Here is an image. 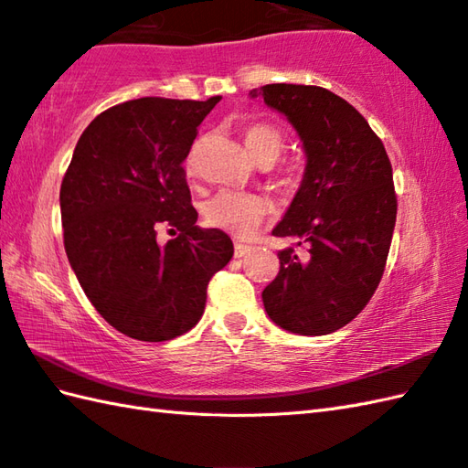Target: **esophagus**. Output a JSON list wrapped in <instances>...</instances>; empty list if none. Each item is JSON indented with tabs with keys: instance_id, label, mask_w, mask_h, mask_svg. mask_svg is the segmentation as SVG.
Returning <instances> with one entry per match:
<instances>
[{
	"instance_id": "obj_1",
	"label": "esophagus",
	"mask_w": 468,
	"mask_h": 468,
	"mask_svg": "<svg viewBox=\"0 0 468 468\" xmlns=\"http://www.w3.org/2000/svg\"><path fill=\"white\" fill-rule=\"evenodd\" d=\"M251 251V247L250 245H245V243H235V257H245L247 253Z\"/></svg>"
}]
</instances>
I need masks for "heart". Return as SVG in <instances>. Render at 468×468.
Wrapping results in <instances>:
<instances>
[{"mask_svg": "<svg viewBox=\"0 0 468 468\" xmlns=\"http://www.w3.org/2000/svg\"><path fill=\"white\" fill-rule=\"evenodd\" d=\"M243 143L257 165L270 166L283 153L285 136L275 124L251 122L245 126ZM188 166H191V158H188ZM282 181L290 183V175L283 173ZM267 211H270V203L255 193L218 191L203 203L205 223L235 237L251 235Z\"/></svg>", "mask_w": 468, "mask_h": 468, "instance_id": "obj_1", "label": "heart"}]
</instances>
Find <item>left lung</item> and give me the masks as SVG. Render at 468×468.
Segmentation results:
<instances>
[{
    "mask_svg": "<svg viewBox=\"0 0 468 468\" xmlns=\"http://www.w3.org/2000/svg\"><path fill=\"white\" fill-rule=\"evenodd\" d=\"M257 94L287 116L307 156L300 191L273 229L307 245V255L293 247L277 253L265 312L292 334H332L364 310L382 280L399 208L390 158L366 118L325 88L267 84Z\"/></svg>",
    "mask_w": 468,
    "mask_h": 468,
    "instance_id": "left-lung-1",
    "label": "left lung"
}]
</instances>
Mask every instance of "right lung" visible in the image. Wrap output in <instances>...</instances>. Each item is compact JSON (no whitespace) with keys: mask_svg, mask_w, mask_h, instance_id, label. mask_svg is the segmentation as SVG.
<instances>
[{"mask_svg":"<svg viewBox=\"0 0 468 468\" xmlns=\"http://www.w3.org/2000/svg\"><path fill=\"white\" fill-rule=\"evenodd\" d=\"M218 101L148 96L108 108L64 175L68 261L96 312L134 340L166 342L195 327L208 282L233 257L231 237L197 225L183 168ZM158 228L177 237L158 246Z\"/></svg>","mask_w":468,"mask_h":468,"instance_id":"add662e5","label":"right lung"}]
</instances>
